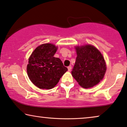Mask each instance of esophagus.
I'll list each match as a JSON object with an SVG mask.
<instances>
[{"label": "esophagus", "instance_id": "obj_1", "mask_svg": "<svg viewBox=\"0 0 127 127\" xmlns=\"http://www.w3.org/2000/svg\"><path fill=\"white\" fill-rule=\"evenodd\" d=\"M71 68H72V67L71 66V65H70V66L68 67V71H70L71 70Z\"/></svg>", "mask_w": 127, "mask_h": 127}]
</instances>
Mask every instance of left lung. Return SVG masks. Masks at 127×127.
Instances as JSON below:
<instances>
[{"label": "left lung", "mask_w": 127, "mask_h": 127, "mask_svg": "<svg viewBox=\"0 0 127 127\" xmlns=\"http://www.w3.org/2000/svg\"><path fill=\"white\" fill-rule=\"evenodd\" d=\"M77 57L71 74L79 85L89 88L103 78L106 71L103 56L95 47L85 45L76 47Z\"/></svg>", "instance_id": "8db88e82"}]
</instances>
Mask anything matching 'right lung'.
<instances>
[{"label": "right lung", "mask_w": 127, "mask_h": 127, "mask_svg": "<svg viewBox=\"0 0 127 127\" xmlns=\"http://www.w3.org/2000/svg\"><path fill=\"white\" fill-rule=\"evenodd\" d=\"M57 49L53 44H42L35 49L30 57L27 74L31 82L39 88H53L68 70L60 59L53 56Z\"/></svg>", "instance_id": "1"}]
</instances>
